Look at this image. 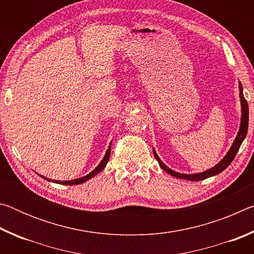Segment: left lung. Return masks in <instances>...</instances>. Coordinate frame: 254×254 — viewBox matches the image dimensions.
Segmentation results:
<instances>
[{
  "mask_svg": "<svg viewBox=\"0 0 254 254\" xmlns=\"http://www.w3.org/2000/svg\"><path fill=\"white\" fill-rule=\"evenodd\" d=\"M242 89H243L242 88V85L240 84V98H241V106H242V117H241L240 130H239L238 135H236V137H235L233 144H232L231 149L229 150V152L226 153V156L223 158L222 160L218 162L216 166L213 167V168L208 169V170L204 171V173L194 174V175H185V174L176 173V171L169 169L168 167H167L165 163H163L160 160V158L158 157V154L153 150L154 158L157 159V161L159 162V165H160L161 168L165 170L167 174H169L171 176H174V177H177V178H180V179H187V180H191V182H199V180H203V179H206V178H208V177H212V176H215V175L222 173L223 170L226 169L227 167L230 166V163L233 161V159L235 158L236 153H238L239 149L241 147V144H242L244 137L247 136V133H248V127H249V106H248L247 100L243 96V91H242Z\"/></svg>",
  "mask_w": 254,
  "mask_h": 254,
  "instance_id": "obj_1",
  "label": "left lung"
}]
</instances>
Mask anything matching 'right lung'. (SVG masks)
Returning a JSON list of instances; mask_svg holds the SVG:
<instances>
[{"label": "right lung", "instance_id": "add662e5", "mask_svg": "<svg viewBox=\"0 0 254 254\" xmlns=\"http://www.w3.org/2000/svg\"><path fill=\"white\" fill-rule=\"evenodd\" d=\"M110 154H111V145L109 147V149H107L105 156H104V158H103V160L101 161L100 165H98V166L96 167V168L94 169L93 171H91V173H89L88 175H86V176H84V177H81V178L74 179V180H68V182H58V180H50V179H47L46 177H42V176H41V177L44 178V179L49 180V182H55V183L62 184V185H79V184H83V183L86 182V180L91 179L92 177H94V176H96L97 174H100L101 171L105 168L106 163H107V161H109V159H110Z\"/></svg>", "mask_w": 254, "mask_h": 254}]
</instances>
